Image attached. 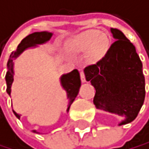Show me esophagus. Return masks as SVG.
Masks as SVG:
<instances>
[{
  "instance_id": "obj_1",
  "label": "esophagus",
  "mask_w": 149,
  "mask_h": 149,
  "mask_svg": "<svg viewBox=\"0 0 149 149\" xmlns=\"http://www.w3.org/2000/svg\"><path fill=\"white\" fill-rule=\"evenodd\" d=\"M81 82H85L86 81V79H85V76H84V71L82 70H81Z\"/></svg>"
}]
</instances>
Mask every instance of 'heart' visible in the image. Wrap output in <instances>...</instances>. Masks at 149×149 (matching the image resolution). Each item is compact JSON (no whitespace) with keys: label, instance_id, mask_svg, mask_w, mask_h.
Here are the masks:
<instances>
[{"label":"heart","instance_id":"obj_1","mask_svg":"<svg viewBox=\"0 0 149 149\" xmlns=\"http://www.w3.org/2000/svg\"><path fill=\"white\" fill-rule=\"evenodd\" d=\"M110 46V39L106 35H100L97 30H88L68 40L67 48L73 52H87L91 62H97L105 56Z\"/></svg>","mask_w":149,"mask_h":149}]
</instances>
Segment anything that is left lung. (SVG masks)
I'll use <instances>...</instances> for the list:
<instances>
[{"instance_id":"obj_1","label":"left lung","mask_w":149,"mask_h":149,"mask_svg":"<svg viewBox=\"0 0 149 149\" xmlns=\"http://www.w3.org/2000/svg\"><path fill=\"white\" fill-rule=\"evenodd\" d=\"M111 33L116 41L101 60L84 68V75L96 89V108L125 117L121 126L135 119L144 104L145 77L133 44L120 30L111 28Z\"/></svg>"}]
</instances>
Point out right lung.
I'll return each mask as SVG.
<instances>
[{
	"label": "right lung",
	"instance_id": "add662e5",
	"mask_svg": "<svg viewBox=\"0 0 149 149\" xmlns=\"http://www.w3.org/2000/svg\"><path fill=\"white\" fill-rule=\"evenodd\" d=\"M52 36V33L49 32H36L33 33L31 35L27 36L25 38H23L22 41L20 42L17 46L16 51H14L11 54L7 62V72L5 75V81H6V92L10 96L11 95V85L14 81V60L17 57H19L21 53H22L25 49L32 47H36V45H41L46 43L49 41ZM61 85L65 91H67V95L68 98V112L70 105L72 104V102L76 98L79 90L81 87V77L80 73L77 69L72 70L71 72L68 74H64L60 78ZM14 114L19 118H20V114L17 113L15 111H13ZM33 132H37L36 130H33Z\"/></svg>",
	"mask_w": 149,
	"mask_h": 149
}]
</instances>
